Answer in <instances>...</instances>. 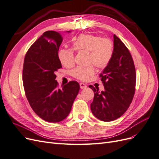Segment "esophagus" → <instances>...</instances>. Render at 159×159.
<instances>
[{"instance_id": "34e87169", "label": "esophagus", "mask_w": 159, "mask_h": 159, "mask_svg": "<svg viewBox=\"0 0 159 159\" xmlns=\"http://www.w3.org/2000/svg\"><path fill=\"white\" fill-rule=\"evenodd\" d=\"M80 88L81 89H85L86 88H87V85H86L84 83H80Z\"/></svg>"}]
</instances>
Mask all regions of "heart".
<instances>
[{
    "mask_svg": "<svg viewBox=\"0 0 159 159\" xmlns=\"http://www.w3.org/2000/svg\"><path fill=\"white\" fill-rule=\"evenodd\" d=\"M114 44L109 38L93 34H81L73 40V49L61 48L57 52V57L61 65L70 68L75 65V51L89 53V64H94L99 69H105L111 61L114 55ZM93 66L85 68L78 67L71 72L74 78L87 81L95 74Z\"/></svg>",
    "mask_w": 159,
    "mask_h": 159,
    "instance_id": "b5f03b06",
    "label": "heart"
}]
</instances>
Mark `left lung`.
<instances>
[{"label":"left lung","mask_w":159,"mask_h":159,"mask_svg":"<svg viewBox=\"0 0 159 159\" xmlns=\"http://www.w3.org/2000/svg\"><path fill=\"white\" fill-rule=\"evenodd\" d=\"M114 55L111 61L99 74L104 91L93 85L94 98L91 109L98 119L111 121L119 118L129 108L135 92L136 71L131 53L119 38L114 35Z\"/></svg>","instance_id":"8db88e82"}]
</instances>
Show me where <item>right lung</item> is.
Here are the masks:
<instances>
[{
	"label": "right lung",
	"instance_id": "1",
	"mask_svg": "<svg viewBox=\"0 0 159 159\" xmlns=\"http://www.w3.org/2000/svg\"><path fill=\"white\" fill-rule=\"evenodd\" d=\"M62 40L58 32H44L28 50L24 60L22 81L28 103L36 115L51 123L68 116L80 90L76 81L60 88L56 80L55 72L61 68L57 51Z\"/></svg>",
	"mask_w": 159,
	"mask_h": 159
}]
</instances>
